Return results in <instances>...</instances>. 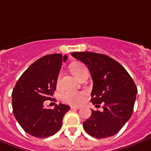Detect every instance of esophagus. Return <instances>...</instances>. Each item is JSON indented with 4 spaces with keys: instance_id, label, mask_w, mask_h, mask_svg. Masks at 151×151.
I'll use <instances>...</instances> for the list:
<instances>
[{
    "instance_id": "34e87169",
    "label": "esophagus",
    "mask_w": 151,
    "mask_h": 151,
    "mask_svg": "<svg viewBox=\"0 0 151 151\" xmlns=\"http://www.w3.org/2000/svg\"><path fill=\"white\" fill-rule=\"evenodd\" d=\"M71 109H79L80 107H79V106H71Z\"/></svg>"
}]
</instances>
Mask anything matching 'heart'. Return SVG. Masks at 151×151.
Returning <instances> with one entry per match:
<instances>
[{
  "label": "heart",
  "mask_w": 151,
  "mask_h": 151,
  "mask_svg": "<svg viewBox=\"0 0 151 151\" xmlns=\"http://www.w3.org/2000/svg\"><path fill=\"white\" fill-rule=\"evenodd\" d=\"M71 69L78 78L81 76V75L85 72H88L87 68L84 65L81 63H73L71 65ZM62 76V72H60L57 77V85H60V80ZM86 97V92L81 91H66L64 92L60 99L64 102L72 106H79L83 102L84 99Z\"/></svg>",
  "instance_id": "1"
}]
</instances>
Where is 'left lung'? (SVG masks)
I'll return each instance as SVG.
<instances>
[{"label": "left lung", "instance_id": "left-lung-1", "mask_svg": "<svg viewBox=\"0 0 151 151\" xmlns=\"http://www.w3.org/2000/svg\"><path fill=\"white\" fill-rule=\"evenodd\" d=\"M72 56L87 66L93 79L91 102L103 110L91 109L83 122L84 130L97 139L116 135L133 113L137 87L126 69L104 54L93 52H72Z\"/></svg>", "mask_w": 151, "mask_h": 151}]
</instances>
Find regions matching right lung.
Listing matches in <instances>:
<instances>
[{
    "label": "right lung",
    "mask_w": 151,
    "mask_h": 151,
    "mask_svg": "<svg viewBox=\"0 0 151 151\" xmlns=\"http://www.w3.org/2000/svg\"><path fill=\"white\" fill-rule=\"evenodd\" d=\"M68 56L60 53L41 57L23 72L12 91V109L23 130L36 138L54 135L62 126L70 106L60 103L53 109H45L57 87V77Z\"/></svg>",
    "instance_id": "add662e5"
}]
</instances>
